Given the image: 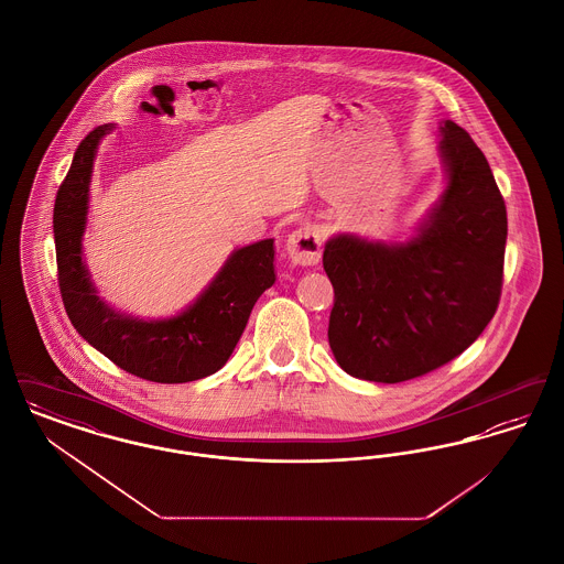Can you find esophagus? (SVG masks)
Here are the masks:
<instances>
[{
  "mask_svg": "<svg viewBox=\"0 0 564 564\" xmlns=\"http://www.w3.org/2000/svg\"><path fill=\"white\" fill-rule=\"evenodd\" d=\"M323 230L315 224H304L288 239V256L297 267H315L322 260Z\"/></svg>",
  "mask_w": 564,
  "mask_h": 564,
  "instance_id": "1",
  "label": "esophagus"
}]
</instances>
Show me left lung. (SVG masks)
Instances as JSON below:
<instances>
[{"label":"left lung","instance_id":"left-lung-1","mask_svg":"<svg viewBox=\"0 0 564 564\" xmlns=\"http://www.w3.org/2000/svg\"><path fill=\"white\" fill-rule=\"evenodd\" d=\"M446 186L408 241L336 235L323 269L334 285L327 340L347 375L403 382L448 364L492 319L508 214L482 150L440 124Z\"/></svg>","mask_w":564,"mask_h":564}]
</instances>
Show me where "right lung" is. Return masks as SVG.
Listing matches in <instances>:
<instances>
[{
	"mask_svg": "<svg viewBox=\"0 0 564 564\" xmlns=\"http://www.w3.org/2000/svg\"><path fill=\"white\" fill-rule=\"evenodd\" d=\"M101 124L82 139L54 200V247L58 288L69 322L82 338L118 368L152 382H189L215 375L232 355L258 297L272 288L274 239L235 249L212 283L180 315L141 319L104 302L82 258L93 164Z\"/></svg>",
	"mask_w": 564,
	"mask_h": 564,
	"instance_id": "obj_1",
	"label": "right lung"
}]
</instances>
